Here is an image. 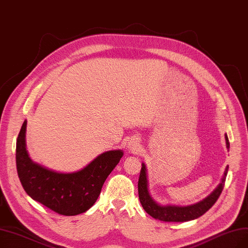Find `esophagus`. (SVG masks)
I'll use <instances>...</instances> for the list:
<instances>
[{"label": "esophagus", "instance_id": "1", "mask_svg": "<svg viewBox=\"0 0 248 248\" xmlns=\"http://www.w3.org/2000/svg\"><path fill=\"white\" fill-rule=\"evenodd\" d=\"M138 148H140V143H138L136 140H129V142H128V150L129 151L136 153L138 152Z\"/></svg>", "mask_w": 248, "mask_h": 248}]
</instances>
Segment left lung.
Returning <instances> with one entry per match:
<instances>
[{
  "label": "left lung",
  "mask_w": 248,
  "mask_h": 248,
  "mask_svg": "<svg viewBox=\"0 0 248 248\" xmlns=\"http://www.w3.org/2000/svg\"><path fill=\"white\" fill-rule=\"evenodd\" d=\"M225 140H226V146L228 148V151H229L230 143H229V140H228L227 134H225ZM228 169H229V166L226 167L221 183L217 185V187L209 196H206L204 200L201 201L200 202H196L190 205H185V206L172 205V204L162 205L155 202L153 200L150 192H148L146 167L142 163L140 179H138V197H140V203L144 209V211L156 220L164 221V222L191 221V220L197 219V217H200L201 216L205 214L215 204L217 199H219V196L222 193V190L225 185Z\"/></svg>",
  "instance_id": "1"
}]
</instances>
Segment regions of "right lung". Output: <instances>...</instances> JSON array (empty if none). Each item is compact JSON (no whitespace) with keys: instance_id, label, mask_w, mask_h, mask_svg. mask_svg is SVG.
Listing matches in <instances>:
<instances>
[{"instance_id":"obj_1","label":"right lung","mask_w":248,"mask_h":248,"mask_svg":"<svg viewBox=\"0 0 248 248\" xmlns=\"http://www.w3.org/2000/svg\"><path fill=\"white\" fill-rule=\"evenodd\" d=\"M26 124L25 120L16 141L17 173L26 193L59 215L76 216L90 210L107 177L120 162L123 151L103 153L77 172H56L29 157L25 143Z\"/></svg>"}]
</instances>
